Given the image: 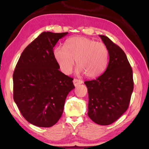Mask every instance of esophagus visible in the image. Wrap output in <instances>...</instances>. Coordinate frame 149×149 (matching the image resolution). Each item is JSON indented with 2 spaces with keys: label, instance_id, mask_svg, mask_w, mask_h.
I'll use <instances>...</instances> for the list:
<instances>
[{
  "label": "esophagus",
  "instance_id": "34e87169",
  "mask_svg": "<svg viewBox=\"0 0 149 149\" xmlns=\"http://www.w3.org/2000/svg\"><path fill=\"white\" fill-rule=\"evenodd\" d=\"M83 83V81L82 80H80V79H74L73 80V84L75 86H77L78 85L82 84Z\"/></svg>",
  "mask_w": 149,
  "mask_h": 149
}]
</instances>
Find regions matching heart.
<instances>
[{
	"label": "heart",
	"instance_id": "1",
	"mask_svg": "<svg viewBox=\"0 0 149 149\" xmlns=\"http://www.w3.org/2000/svg\"><path fill=\"white\" fill-rule=\"evenodd\" d=\"M54 56L64 73L70 74L75 63L76 72L88 78H94L104 71L108 61V51L102 42L84 37H74L66 40L64 46H58Z\"/></svg>",
	"mask_w": 149,
	"mask_h": 149
}]
</instances>
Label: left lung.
I'll list each match as a JSON object with an SVG mask.
<instances>
[{
	"label": "left lung",
	"mask_w": 149,
	"mask_h": 149,
	"mask_svg": "<svg viewBox=\"0 0 149 149\" xmlns=\"http://www.w3.org/2000/svg\"><path fill=\"white\" fill-rule=\"evenodd\" d=\"M100 37L108 50L109 63L102 74L84 84L89 96L88 116L94 123L107 125L127 111L134 89L133 73L123 49L106 36Z\"/></svg>",
	"instance_id": "left-lung-1"
}]
</instances>
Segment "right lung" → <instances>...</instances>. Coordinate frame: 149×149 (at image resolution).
<instances>
[{
	"mask_svg": "<svg viewBox=\"0 0 149 149\" xmlns=\"http://www.w3.org/2000/svg\"><path fill=\"white\" fill-rule=\"evenodd\" d=\"M68 32L44 31L22 52L13 74V100L29 123L49 127L61 118L73 79L59 70L53 54Z\"/></svg>",
	"mask_w": 149,
	"mask_h": 149,
	"instance_id": "right-lung-1",
	"label": "right lung"
}]
</instances>
